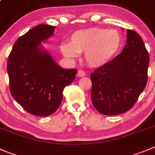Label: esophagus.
<instances>
[{
	"label": "esophagus",
	"instance_id": "esophagus-1",
	"mask_svg": "<svg viewBox=\"0 0 155 155\" xmlns=\"http://www.w3.org/2000/svg\"><path fill=\"white\" fill-rule=\"evenodd\" d=\"M85 76V73L83 71V70H79L77 73V76L79 77H83V76Z\"/></svg>",
	"mask_w": 155,
	"mask_h": 155
}]
</instances>
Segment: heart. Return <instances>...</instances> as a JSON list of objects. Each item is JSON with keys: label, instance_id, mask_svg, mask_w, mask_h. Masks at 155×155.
I'll use <instances>...</instances> for the list:
<instances>
[{"label": "heart", "instance_id": "heart-1", "mask_svg": "<svg viewBox=\"0 0 155 155\" xmlns=\"http://www.w3.org/2000/svg\"><path fill=\"white\" fill-rule=\"evenodd\" d=\"M121 45L122 37L117 30L91 27L73 32L69 43H62L60 49L64 57L70 59L84 52L85 61L88 66L101 67L117 55Z\"/></svg>", "mask_w": 155, "mask_h": 155}]
</instances>
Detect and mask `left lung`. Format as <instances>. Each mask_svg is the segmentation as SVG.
<instances>
[{
	"mask_svg": "<svg viewBox=\"0 0 155 155\" xmlns=\"http://www.w3.org/2000/svg\"><path fill=\"white\" fill-rule=\"evenodd\" d=\"M127 44L106 65L91 73L93 105L104 115H117L131 109L148 81L149 55L142 38L127 29Z\"/></svg>",
	"mask_w": 155,
	"mask_h": 155,
	"instance_id": "1",
	"label": "left lung"
}]
</instances>
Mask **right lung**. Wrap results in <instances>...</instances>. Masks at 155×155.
I'll use <instances>...</instances> for the list:
<instances>
[{"instance_id": "right-lung-1", "label": "right lung", "mask_w": 155, "mask_h": 155, "mask_svg": "<svg viewBox=\"0 0 155 155\" xmlns=\"http://www.w3.org/2000/svg\"><path fill=\"white\" fill-rule=\"evenodd\" d=\"M55 26L40 24L20 36L9 54L10 91L25 110L46 117L63 100V90L76 78V69H63L38 46L53 35Z\"/></svg>"}]
</instances>
